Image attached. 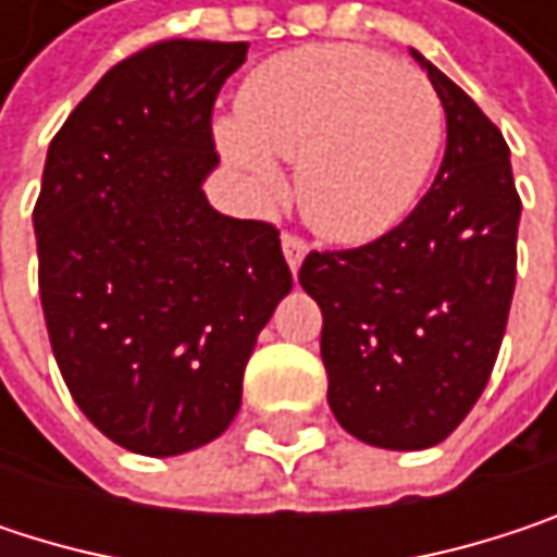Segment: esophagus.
Returning <instances> with one entry per match:
<instances>
[{
    "instance_id": "34e87169",
    "label": "esophagus",
    "mask_w": 557,
    "mask_h": 557,
    "mask_svg": "<svg viewBox=\"0 0 557 557\" xmlns=\"http://www.w3.org/2000/svg\"><path fill=\"white\" fill-rule=\"evenodd\" d=\"M280 245H283V258H286L289 271L296 274L299 264H302V258H306V251H309V245H306L299 235H293V232H283V235H280Z\"/></svg>"
}]
</instances>
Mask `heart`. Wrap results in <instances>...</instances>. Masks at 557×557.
I'll return each mask as SVG.
<instances>
[{
	"mask_svg": "<svg viewBox=\"0 0 557 557\" xmlns=\"http://www.w3.org/2000/svg\"><path fill=\"white\" fill-rule=\"evenodd\" d=\"M222 154L264 202L283 193L274 158L296 170L306 222L329 242L364 245L416 202L442 145V102L403 63L355 45H306L255 66Z\"/></svg>",
	"mask_w": 557,
	"mask_h": 557,
	"instance_id": "b5f03b06",
	"label": "heart"
}]
</instances>
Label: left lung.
Masks as SVG:
<instances>
[{
    "label": "left lung",
    "mask_w": 557,
    "mask_h": 557,
    "mask_svg": "<svg viewBox=\"0 0 557 557\" xmlns=\"http://www.w3.org/2000/svg\"><path fill=\"white\" fill-rule=\"evenodd\" d=\"M448 122L429 193L387 235L309 251L299 283L322 309L329 406L355 438L419 451L484 393L512 286L519 193L500 128L422 54Z\"/></svg>",
    "instance_id": "1"
}]
</instances>
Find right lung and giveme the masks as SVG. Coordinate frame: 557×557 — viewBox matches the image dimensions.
I'll return each mask as SVG.
<instances>
[{"mask_svg":"<svg viewBox=\"0 0 557 557\" xmlns=\"http://www.w3.org/2000/svg\"><path fill=\"white\" fill-rule=\"evenodd\" d=\"M245 41H158L119 60L54 135L35 202L57 368L115 445L168 458L219 438L293 274L271 222L202 193L212 109Z\"/></svg>","mask_w":557,"mask_h":557,"instance_id":"right-lung-1","label":"right lung"}]
</instances>
